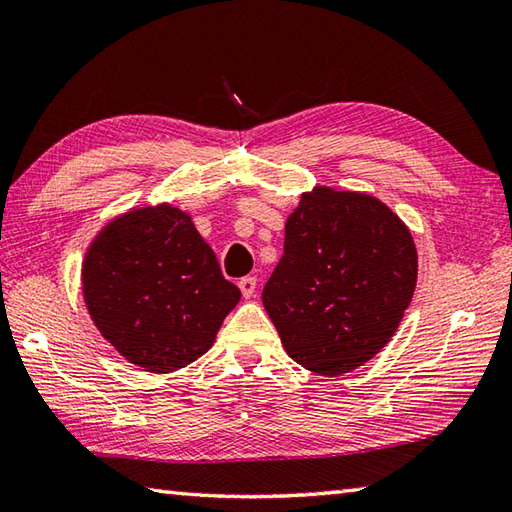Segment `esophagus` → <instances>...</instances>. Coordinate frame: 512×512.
<instances>
[{"label":"esophagus","instance_id":"1","mask_svg":"<svg viewBox=\"0 0 512 512\" xmlns=\"http://www.w3.org/2000/svg\"><path fill=\"white\" fill-rule=\"evenodd\" d=\"M239 290H242V295L246 299H250L257 290V279L255 277H242V279H239Z\"/></svg>","mask_w":512,"mask_h":512}]
</instances>
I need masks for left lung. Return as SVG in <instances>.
I'll return each instance as SVG.
<instances>
[{"instance_id":"obj_1","label":"left lung","mask_w":512,"mask_h":512,"mask_svg":"<svg viewBox=\"0 0 512 512\" xmlns=\"http://www.w3.org/2000/svg\"><path fill=\"white\" fill-rule=\"evenodd\" d=\"M417 284L408 226L377 197L315 186L286 219L284 257L262 302L290 359L319 375L370 362Z\"/></svg>"}]
</instances>
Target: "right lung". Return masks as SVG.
I'll use <instances>...</instances> for the list:
<instances>
[{"label": "right lung", "mask_w": 512, "mask_h": 512, "mask_svg": "<svg viewBox=\"0 0 512 512\" xmlns=\"http://www.w3.org/2000/svg\"><path fill=\"white\" fill-rule=\"evenodd\" d=\"M82 290L106 342L159 375L202 357L242 297L193 219L173 204L110 219L84 255Z\"/></svg>", "instance_id": "add662e5"}]
</instances>
